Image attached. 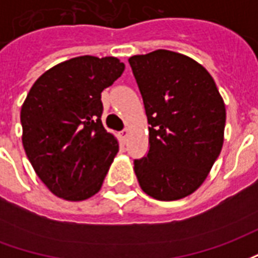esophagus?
<instances>
[{
    "mask_svg": "<svg viewBox=\"0 0 258 258\" xmlns=\"http://www.w3.org/2000/svg\"><path fill=\"white\" fill-rule=\"evenodd\" d=\"M128 134H130V130L124 128L123 131H121V140H123V141L127 140V138H128Z\"/></svg>",
    "mask_w": 258,
    "mask_h": 258,
    "instance_id": "34e87169",
    "label": "esophagus"
}]
</instances>
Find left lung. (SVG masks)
<instances>
[{
    "mask_svg": "<svg viewBox=\"0 0 258 258\" xmlns=\"http://www.w3.org/2000/svg\"><path fill=\"white\" fill-rule=\"evenodd\" d=\"M149 127V151L134 162L141 189L157 200L189 196L205 182L224 144L225 103L211 74L184 53L134 55Z\"/></svg>",
    "mask_w": 258,
    "mask_h": 258,
    "instance_id": "1",
    "label": "left lung"
}]
</instances>
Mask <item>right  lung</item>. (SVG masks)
<instances>
[{
	"mask_svg": "<svg viewBox=\"0 0 258 258\" xmlns=\"http://www.w3.org/2000/svg\"><path fill=\"white\" fill-rule=\"evenodd\" d=\"M114 56H77L41 74L20 110L22 142L34 171L55 196L70 202L99 192L118 152L101 116V92L123 74Z\"/></svg>",
	"mask_w": 258,
	"mask_h": 258,
	"instance_id": "obj_1",
	"label": "right lung"
}]
</instances>
